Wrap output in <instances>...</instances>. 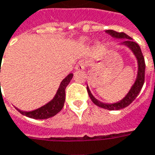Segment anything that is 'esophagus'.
<instances>
[{"instance_id":"esophagus-1","label":"esophagus","mask_w":155,"mask_h":155,"mask_svg":"<svg viewBox=\"0 0 155 155\" xmlns=\"http://www.w3.org/2000/svg\"><path fill=\"white\" fill-rule=\"evenodd\" d=\"M86 62L85 60H80L79 62L76 64V66H75V69H77V70H81V69H84L86 68Z\"/></svg>"}]
</instances>
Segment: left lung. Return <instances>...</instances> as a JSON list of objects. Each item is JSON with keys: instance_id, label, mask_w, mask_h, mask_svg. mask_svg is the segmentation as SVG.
Masks as SVG:
<instances>
[{"instance_id": "1", "label": "left lung", "mask_w": 155, "mask_h": 155, "mask_svg": "<svg viewBox=\"0 0 155 155\" xmlns=\"http://www.w3.org/2000/svg\"><path fill=\"white\" fill-rule=\"evenodd\" d=\"M106 32L109 34L110 35H112L113 37L126 39L123 41V44L127 46L128 47H130L131 51H133V53L137 57V63H138L137 77V80H136L134 85L132 86L130 91L128 92V94L121 101L118 102L116 104H104V103H101L91 95V91H90L88 87H87V92H88V95L90 97L91 101L93 102V104H96L97 106H98L100 108H105V109H108V110H119V109H121V108H124L127 107V106H129L136 99L137 95L139 94L140 91H141L142 87L143 86L144 79H145V61H144L143 55L142 53L141 48L138 46V44L137 42L133 41L131 37H130L129 35H127L124 32H116V31L112 30V29L106 30Z\"/></svg>"}]
</instances>
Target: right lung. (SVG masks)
I'll return each mask as SVG.
<instances>
[{"instance_id":"1","label":"right lung","mask_w":155,"mask_h":155,"mask_svg":"<svg viewBox=\"0 0 155 155\" xmlns=\"http://www.w3.org/2000/svg\"><path fill=\"white\" fill-rule=\"evenodd\" d=\"M72 78H73V74H69L67 77L64 78L63 81L60 84L59 88L57 91V94L54 97V98L46 105L33 111H29V112L21 111L18 108L17 110H18L22 114H24L27 117L36 119V120H44V119H48V118L54 116L58 112H60L64 107V101H65V89L69 85Z\"/></svg>"}]
</instances>
